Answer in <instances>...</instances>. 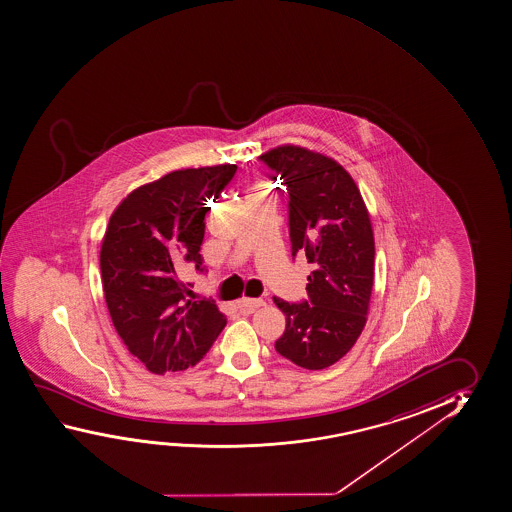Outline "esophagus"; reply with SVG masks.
<instances>
[{"label": "esophagus", "instance_id": "1", "mask_svg": "<svg viewBox=\"0 0 512 512\" xmlns=\"http://www.w3.org/2000/svg\"><path fill=\"white\" fill-rule=\"evenodd\" d=\"M238 306L242 307V309H247V311H254V309H260V307L265 306V300L263 298H240L238 300Z\"/></svg>", "mask_w": 512, "mask_h": 512}]
</instances>
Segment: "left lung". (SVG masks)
Listing matches in <instances>:
<instances>
[{
  "mask_svg": "<svg viewBox=\"0 0 512 512\" xmlns=\"http://www.w3.org/2000/svg\"><path fill=\"white\" fill-rule=\"evenodd\" d=\"M260 159L286 185L291 254L304 252L313 265L307 300L274 297L286 314L275 350L309 371L325 369L343 359L366 325L374 279L369 212L350 173L327 155L284 145Z\"/></svg>",
  "mask_w": 512,
  "mask_h": 512,
  "instance_id": "8db88e82",
  "label": "left lung"
}]
</instances>
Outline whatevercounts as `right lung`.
Here are the masks:
<instances>
[{"label":"right lung","instance_id":"add662e5","mask_svg":"<svg viewBox=\"0 0 512 512\" xmlns=\"http://www.w3.org/2000/svg\"><path fill=\"white\" fill-rule=\"evenodd\" d=\"M235 173V164L178 169L130 192L109 219L100 247L107 309L123 344L150 373L196 366L226 327L214 300L187 298L191 290L178 272L187 263L205 270L199 249L206 201Z\"/></svg>","mask_w":512,"mask_h":512}]
</instances>
